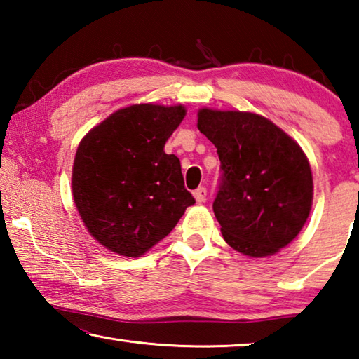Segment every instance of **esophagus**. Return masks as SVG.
I'll use <instances>...</instances> for the list:
<instances>
[{
    "instance_id": "obj_1",
    "label": "esophagus",
    "mask_w": 359,
    "mask_h": 359,
    "mask_svg": "<svg viewBox=\"0 0 359 359\" xmlns=\"http://www.w3.org/2000/svg\"><path fill=\"white\" fill-rule=\"evenodd\" d=\"M194 198H196L198 203H204L205 201V196H208V190H205V187H199L194 190Z\"/></svg>"
}]
</instances>
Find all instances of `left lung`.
Returning a JSON list of instances; mask_svg holds the SVG:
<instances>
[{
	"mask_svg": "<svg viewBox=\"0 0 359 359\" xmlns=\"http://www.w3.org/2000/svg\"><path fill=\"white\" fill-rule=\"evenodd\" d=\"M198 128L220 158L212 208L224 241L255 258L288 245L312 208V171L299 145L250 112L201 109Z\"/></svg>",
	"mask_w": 359,
	"mask_h": 359,
	"instance_id": "1",
	"label": "left lung"
}]
</instances>
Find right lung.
I'll use <instances>...</instances> for the list:
<instances>
[{"mask_svg":"<svg viewBox=\"0 0 359 359\" xmlns=\"http://www.w3.org/2000/svg\"><path fill=\"white\" fill-rule=\"evenodd\" d=\"M185 117L182 106L120 109L79 144L72 194L90 234L123 257L165 239L194 198L165 144Z\"/></svg>","mask_w":359,"mask_h":359,"instance_id":"1","label":"right lung"}]
</instances>
